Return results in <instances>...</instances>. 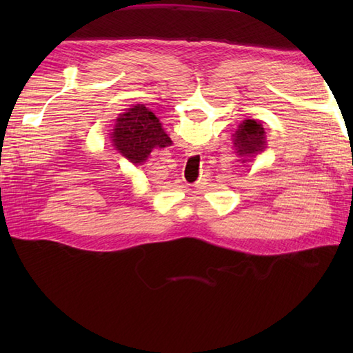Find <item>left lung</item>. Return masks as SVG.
Here are the masks:
<instances>
[{"instance_id":"obj_1","label":"left lung","mask_w":353,"mask_h":353,"mask_svg":"<svg viewBox=\"0 0 353 353\" xmlns=\"http://www.w3.org/2000/svg\"><path fill=\"white\" fill-rule=\"evenodd\" d=\"M234 145L236 147V153L244 157L256 156L262 148L265 147L264 129L254 119H245L243 124H239V129L235 133ZM249 159H244L247 162Z\"/></svg>"}]
</instances>
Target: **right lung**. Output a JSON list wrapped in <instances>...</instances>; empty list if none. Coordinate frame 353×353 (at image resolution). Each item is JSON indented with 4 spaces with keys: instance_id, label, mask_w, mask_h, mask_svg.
Returning a JSON list of instances; mask_svg holds the SVG:
<instances>
[{
    "instance_id": "obj_1",
    "label": "right lung",
    "mask_w": 353,
    "mask_h": 353,
    "mask_svg": "<svg viewBox=\"0 0 353 353\" xmlns=\"http://www.w3.org/2000/svg\"><path fill=\"white\" fill-rule=\"evenodd\" d=\"M112 138L121 154L137 165L144 162L154 147L171 145L159 119L142 104L133 106L117 119Z\"/></svg>"
}]
</instances>
